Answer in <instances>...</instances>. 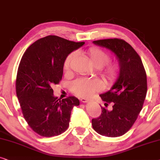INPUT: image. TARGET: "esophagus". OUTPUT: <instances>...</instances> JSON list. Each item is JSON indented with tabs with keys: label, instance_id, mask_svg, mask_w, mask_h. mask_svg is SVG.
<instances>
[{
	"label": "esophagus",
	"instance_id": "34e87169",
	"mask_svg": "<svg viewBox=\"0 0 160 160\" xmlns=\"http://www.w3.org/2000/svg\"><path fill=\"white\" fill-rule=\"evenodd\" d=\"M80 101H81L82 102H83V103H86V102H89V99H86V98H82V99H80Z\"/></svg>",
	"mask_w": 160,
	"mask_h": 160
}]
</instances>
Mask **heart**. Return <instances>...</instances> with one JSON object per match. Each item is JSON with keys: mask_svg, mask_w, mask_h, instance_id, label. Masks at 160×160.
<instances>
[{"mask_svg": "<svg viewBox=\"0 0 160 160\" xmlns=\"http://www.w3.org/2000/svg\"><path fill=\"white\" fill-rule=\"evenodd\" d=\"M87 54L91 62L97 68L104 67L110 60L108 52L98 48H91L87 50ZM77 57V52H73L68 55L63 63V69L69 70L72 63ZM119 66L117 63H110L101 70V75L104 80L108 84H112L119 75ZM72 90L80 97H90L101 89V83L96 79L80 78L74 80L71 85Z\"/></svg>", "mask_w": 160, "mask_h": 160, "instance_id": "b5f03b06", "label": "heart"}]
</instances>
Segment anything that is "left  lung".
<instances>
[{
  "label": "left lung",
  "instance_id": "left-lung-1",
  "mask_svg": "<svg viewBox=\"0 0 160 160\" xmlns=\"http://www.w3.org/2000/svg\"><path fill=\"white\" fill-rule=\"evenodd\" d=\"M116 55L119 75L110 90L101 93L105 105L112 102V110L101 107L99 117L92 119V126L99 135L119 137L127 132L141 111L147 93V78L139 55L130 44L120 39L93 41Z\"/></svg>",
  "mask_w": 160,
  "mask_h": 160
}]
</instances>
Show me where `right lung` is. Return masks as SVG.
<instances>
[{
  "label": "right lung",
  "mask_w": 160,
  "mask_h": 160,
  "mask_svg": "<svg viewBox=\"0 0 160 160\" xmlns=\"http://www.w3.org/2000/svg\"><path fill=\"white\" fill-rule=\"evenodd\" d=\"M84 44L50 35L36 41L22 55L17 74V96L25 121L39 135L50 138L65 132L72 108L80 105L74 97H55L52 87L62 79L66 58Z\"/></svg>",
  "instance_id": "right-lung-1"
}]
</instances>
